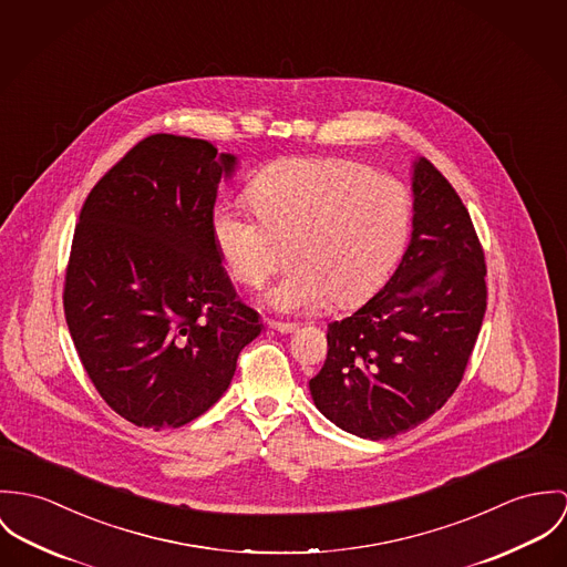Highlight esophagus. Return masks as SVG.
<instances>
[{"instance_id": "1", "label": "esophagus", "mask_w": 567, "mask_h": 567, "mask_svg": "<svg viewBox=\"0 0 567 567\" xmlns=\"http://www.w3.org/2000/svg\"><path fill=\"white\" fill-rule=\"evenodd\" d=\"M267 328L280 332V334H289V332H296L298 330V323H291V321H276V319H267Z\"/></svg>"}]
</instances>
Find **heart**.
Masks as SVG:
<instances>
[{"instance_id":"b5f03b06","label":"heart","mask_w":567,"mask_h":567,"mask_svg":"<svg viewBox=\"0 0 567 567\" xmlns=\"http://www.w3.org/2000/svg\"><path fill=\"white\" fill-rule=\"evenodd\" d=\"M256 217L219 206L210 219L215 252L233 280L258 287L291 246L296 267L265 302L280 313L368 300L404 248L411 228L406 187L343 158H285L246 189Z\"/></svg>"}]
</instances>
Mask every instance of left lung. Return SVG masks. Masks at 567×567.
<instances>
[{
  "instance_id": "left-lung-1",
  "label": "left lung",
  "mask_w": 567,
  "mask_h": 567,
  "mask_svg": "<svg viewBox=\"0 0 567 567\" xmlns=\"http://www.w3.org/2000/svg\"><path fill=\"white\" fill-rule=\"evenodd\" d=\"M411 190V237L393 276L328 323V354L309 382L319 413L363 440H391L440 411L487 309L485 256L461 197L424 156Z\"/></svg>"
}]
</instances>
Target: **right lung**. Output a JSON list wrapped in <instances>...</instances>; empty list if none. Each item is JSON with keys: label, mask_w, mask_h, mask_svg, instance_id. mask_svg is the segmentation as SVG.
Masks as SVG:
<instances>
[{"label": "right lung", "mask_w": 567, "mask_h": 567, "mask_svg": "<svg viewBox=\"0 0 567 567\" xmlns=\"http://www.w3.org/2000/svg\"><path fill=\"white\" fill-rule=\"evenodd\" d=\"M237 167L208 141L154 134L80 210L66 326L100 395L136 426L178 429L208 411L262 330L210 237L219 183Z\"/></svg>", "instance_id": "obj_1"}]
</instances>
